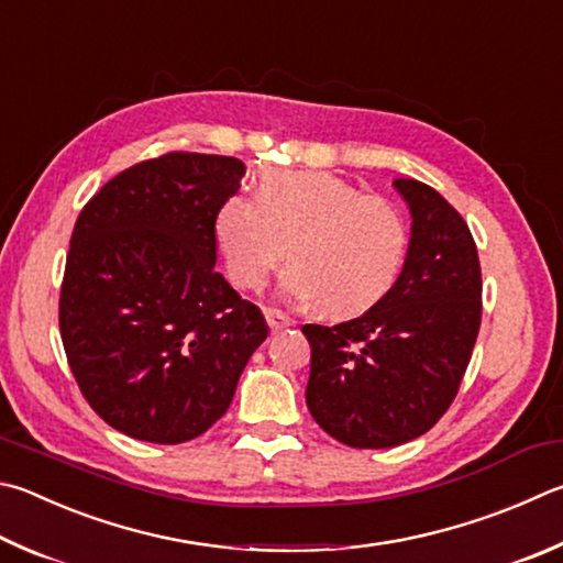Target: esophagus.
Masks as SVG:
<instances>
[{
  "label": "esophagus",
  "mask_w": 563,
  "mask_h": 563,
  "mask_svg": "<svg viewBox=\"0 0 563 563\" xmlns=\"http://www.w3.org/2000/svg\"><path fill=\"white\" fill-rule=\"evenodd\" d=\"M265 322H268L271 332H280V330H285V327L292 324L290 317H285V314L278 312V310H265Z\"/></svg>",
  "instance_id": "obj_1"
}]
</instances>
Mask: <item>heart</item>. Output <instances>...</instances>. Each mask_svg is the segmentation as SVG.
Returning <instances> with one entry per match:
<instances>
[{
    "label": "heart",
    "instance_id": "b5f03b06",
    "mask_svg": "<svg viewBox=\"0 0 563 563\" xmlns=\"http://www.w3.org/2000/svg\"><path fill=\"white\" fill-rule=\"evenodd\" d=\"M229 278L261 290L285 261L280 295L317 302L332 317L374 308L401 271L408 249L404 213L327 172H271L258 201L231 197L213 223Z\"/></svg>",
    "mask_w": 563,
    "mask_h": 563
}]
</instances>
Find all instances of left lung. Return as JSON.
I'll use <instances>...</instances> for the list:
<instances>
[{
  "label": "left lung",
  "mask_w": 563,
  "mask_h": 563,
  "mask_svg": "<svg viewBox=\"0 0 563 563\" xmlns=\"http://www.w3.org/2000/svg\"><path fill=\"white\" fill-rule=\"evenodd\" d=\"M411 213L401 275L356 320L305 324V401L352 448H394L438 423L463 382L483 314L477 249L463 217L416 179H396Z\"/></svg>",
  "instance_id": "1"
}]
</instances>
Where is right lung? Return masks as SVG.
<instances>
[{"mask_svg":"<svg viewBox=\"0 0 563 563\" xmlns=\"http://www.w3.org/2000/svg\"><path fill=\"white\" fill-rule=\"evenodd\" d=\"M243 175L241 159L169 152L112 177L76 221L60 340L86 401L137 441L209 431L268 336L213 268V223Z\"/></svg>","mask_w":563,"mask_h":563,"instance_id":"add662e5","label":"right lung"}]
</instances>
